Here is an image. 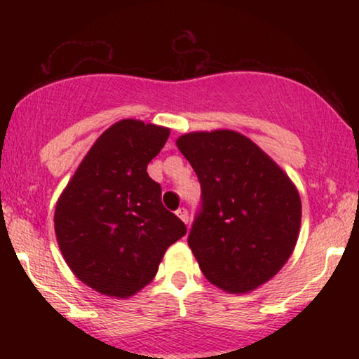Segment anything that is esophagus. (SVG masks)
Returning <instances> with one entry per match:
<instances>
[{"label":"esophagus","instance_id":"obj_1","mask_svg":"<svg viewBox=\"0 0 359 359\" xmlns=\"http://www.w3.org/2000/svg\"><path fill=\"white\" fill-rule=\"evenodd\" d=\"M175 214H177V216H179V219H180V221H184L185 224H189V212H187V209L180 208L179 211H177Z\"/></svg>","mask_w":359,"mask_h":359}]
</instances>
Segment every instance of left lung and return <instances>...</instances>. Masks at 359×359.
<instances>
[{
    "mask_svg": "<svg viewBox=\"0 0 359 359\" xmlns=\"http://www.w3.org/2000/svg\"><path fill=\"white\" fill-rule=\"evenodd\" d=\"M175 143L203 189V211L187 240L194 257L212 285L248 294L294 253L302 219L297 187L238 131H192Z\"/></svg>",
    "mask_w": 359,
    "mask_h": 359,
    "instance_id": "obj_1",
    "label": "left lung"
}]
</instances>
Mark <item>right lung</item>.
<instances>
[{"label": "right lung", "mask_w": 359, "mask_h": 359, "mask_svg": "<svg viewBox=\"0 0 359 359\" xmlns=\"http://www.w3.org/2000/svg\"><path fill=\"white\" fill-rule=\"evenodd\" d=\"M170 128L121 119L94 142L53 214L62 257L82 283L128 299L155 278L167 248L187 233L162 204L147 165Z\"/></svg>", "instance_id": "1"}]
</instances>
